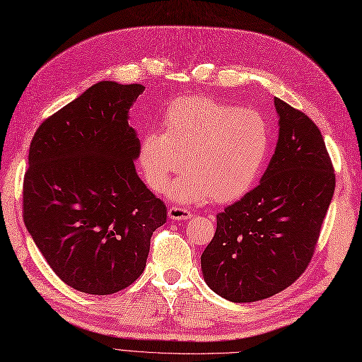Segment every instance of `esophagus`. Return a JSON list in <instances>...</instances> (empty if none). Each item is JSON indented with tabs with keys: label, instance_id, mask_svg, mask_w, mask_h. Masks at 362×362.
<instances>
[{
	"label": "esophagus",
	"instance_id": "obj_1",
	"mask_svg": "<svg viewBox=\"0 0 362 362\" xmlns=\"http://www.w3.org/2000/svg\"><path fill=\"white\" fill-rule=\"evenodd\" d=\"M169 217L172 221H187V218L192 217V213L187 210V208L173 205L169 208Z\"/></svg>",
	"mask_w": 362,
	"mask_h": 362
}]
</instances>
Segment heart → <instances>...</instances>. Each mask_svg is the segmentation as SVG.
<instances>
[{"mask_svg":"<svg viewBox=\"0 0 362 362\" xmlns=\"http://www.w3.org/2000/svg\"><path fill=\"white\" fill-rule=\"evenodd\" d=\"M164 131H148L139 145V164L148 187L163 193L184 169L170 196L185 204L213 199L228 204L255 187L270 154L266 117L208 96L173 100L163 117Z\"/></svg>","mask_w":362,"mask_h":362,"instance_id":"1","label":"heart"}]
</instances>
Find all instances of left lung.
<instances>
[{"instance_id":"8db88e82","label":"left lung","mask_w":362,"mask_h":362,"mask_svg":"<svg viewBox=\"0 0 362 362\" xmlns=\"http://www.w3.org/2000/svg\"><path fill=\"white\" fill-rule=\"evenodd\" d=\"M279 139L261 182L217 214L201 266L208 287L231 302H257L290 287L308 267L335 190L320 129L275 98Z\"/></svg>"}]
</instances>
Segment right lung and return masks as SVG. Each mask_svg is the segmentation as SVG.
I'll return each instance as SVG.
<instances>
[{
	"label": "right lung",
	"instance_id": "obj_1",
	"mask_svg": "<svg viewBox=\"0 0 362 362\" xmlns=\"http://www.w3.org/2000/svg\"><path fill=\"white\" fill-rule=\"evenodd\" d=\"M141 84L101 81L43 120L23 187L24 222L69 287L113 294L146 266L151 235L168 208L139 178L140 141L128 110Z\"/></svg>",
	"mask_w": 362,
	"mask_h": 362
}]
</instances>
